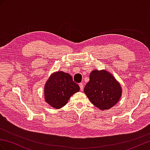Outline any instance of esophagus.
<instances>
[{"mask_svg": "<svg viewBox=\"0 0 150 150\" xmlns=\"http://www.w3.org/2000/svg\"><path fill=\"white\" fill-rule=\"evenodd\" d=\"M79 86H80V90L81 91H83V85L82 83H79Z\"/></svg>", "mask_w": 150, "mask_h": 150, "instance_id": "1", "label": "esophagus"}]
</instances>
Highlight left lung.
<instances>
[{
  "mask_svg": "<svg viewBox=\"0 0 150 150\" xmlns=\"http://www.w3.org/2000/svg\"><path fill=\"white\" fill-rule=\"evenodd\" d=\"M84 93L95 106L106 110L112 108L120 100L122 89L120 83L110 72L94 70L90 74Z\"/></svg>",
  "mask_w": 150,
  "mask_h": 150,
  "instance_id": "1",
  "label": "left lung"
}]
</instances>
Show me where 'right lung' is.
Returning a JSON list of instances; mask_svg holds the SVG:
<instances>
[{"label":"right lung","instance_id":"add662e5","mask_svg":"<svg viewBox=\"0 0 150 150\" xmlns=\"http://www.w3.org/2000/svg\"><path fill=\"white\" fill-rule=\"evenodd\" d=\"M79 91V85L73 81L70 74L58 71L52 74L46 82L44 99L52 108L59 109L67 105L73 94Z\"/></svg>","mask_w":150,"mask_h":150}]
</instances>
